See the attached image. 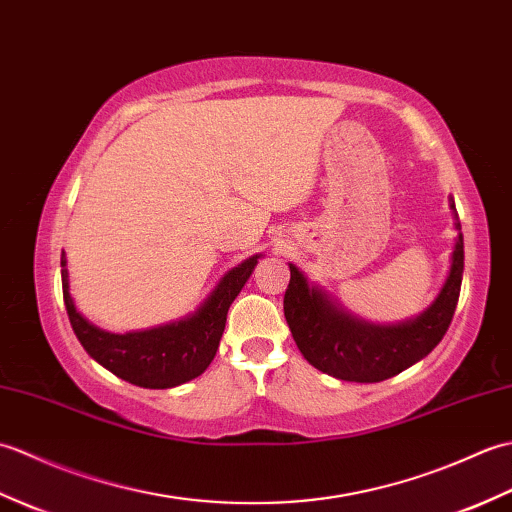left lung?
Wrapping results in <instances>:
<instances>
[{
  "label": "left lung",
  "instance_id": "1",
  "mask_svg": "<svg viewBox=\"0 0 512 512\" xmlns=\"http://www.w3.org/2000/svg\"><path fill=\"white\" fill-rule=\"evenodd\" d=\"M455 213V204L451 200ZM455 228H460L455 213ZM464 273V239L458 233L453 262L438 299L418 319L400 325H369L336 308L319 288H310L299 268L290 264L284 314L303 358L321 372L352 383H380L418 363L447 334L460 299Z\"/></svg>",
  "mask_w": 512,
  "mask_h": 512
}]
</instances>
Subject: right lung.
<instances>
[{
    "label": "right lung",
    "mask_w": 512,
    "mask_h": 512,
    "mask_svg": "<svg viewBox=\"0 0 512 512\" xmlns=\"http://www.w3.org/2000/svg\"><path fill=\"white\" fill-rule=\"evenodd\" d=\"M257 259L259 255L248 257L237 268L228 270V275L217 284L211 297L202 303V308L193 317L145 332L110 334L94 328L88 319L76 312L68 290L65 255L61 253L65 310H68L76 339L96 363L138 387H176L200 376L211 365L217 347H220L228 308L253 273Z\"/></svg>",
    "instance_id": "1"
}]
</instances>
